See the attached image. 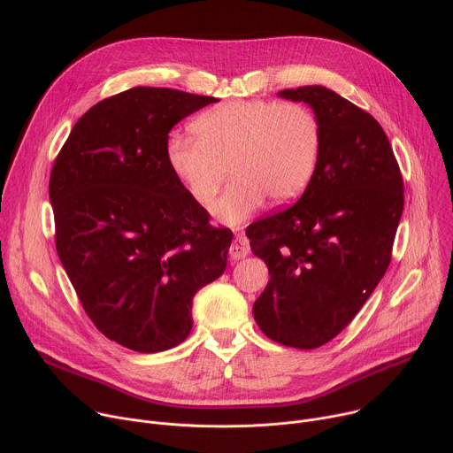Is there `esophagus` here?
<instances>
[{
    "label": "esophagus",
    "instance_id": "1",
    "mask_svg": "<svg viewBox=\"0 0 453 453\" xmlns=\"http://www.w3.org/2000/svg\"><path fill=\"white\" fill-rule=\"evenodd\" d=\"M249 254H250L249 240L242 234H236L229 245V257L231 260H243V257Z\"/></svg>",
    "mask_w": 453,
    "mask_h": 453
}]
</instances>
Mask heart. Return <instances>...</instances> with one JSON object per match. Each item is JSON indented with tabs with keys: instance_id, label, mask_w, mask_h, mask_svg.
Returning a JSON list of instances; mask_svg holds the SVG:
<instances>
[{
	"instance_id": "1",
	"label": "heart",
	"mask_w": 453,
	"mask_h": 453,
	"mask_svg": "<svg viewBox=\"0 0 453 453\" xmlns=\"http://www.w3.org/2000/svg\"><path fill=\"white\" fill-rule=\"evenodd\" d=\"M196 138L170 134L166 163L189 197L208 206L231 173L234 180L213 206L226 224H240L273 204L296 201L310 184L320 154V125L297 102L234 100L191 121Z\"/></svg>"
}]
</instances>
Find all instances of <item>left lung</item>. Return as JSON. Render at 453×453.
Returning <instances> with one entry per match:
<instances>
[{
	"instance_id": "1",
	"label": "left lung",
	"mask_w": 453,
	"mask_h": 453,
	"mask_svg": "<svg viewBox=\"0 0 453 453\" xmlns=\"http://www.w3.org/2000/svg\"><path fill=\"white\" fill-rule=\"evenodd\" d=\"M320 125V154L301 199L245 231L271 280L254 301L260 330L313 349L337 337L387 267L403 213V179L381 125L325 86L283 89Z\"/></svg>"
}]
</instances>
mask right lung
I'll list each match as a JSON object with an SVG mask.
<instances>
[{
    "label": "right lung",
    "instance_id": "1",
    "mask_svg": "<svg viewBox=\"0 0 453 453\" xmlns=\"http://www.w3.org/2000/svg\"><path fill=\"white\" fill-rule=\"evenodd\" d=\"M219 102L133 88L93 105L50 175L55 247L86 313L138 353L180 344L193 296L222 276L233 233L172 173L165 143L182 118Z\"/></svg>",
    "mask_w": 453,
    "mask_h": 453
}]
</instances>
